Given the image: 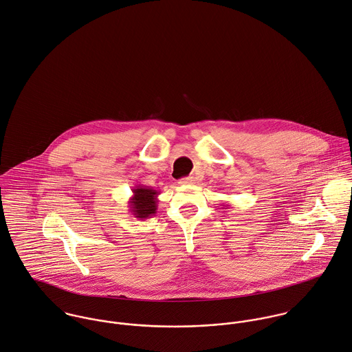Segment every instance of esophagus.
Listing matches in <instances>:
<instances>
[{
    "mask_svg": "<svg viewBox=\"0 0 352 352\" xmlns=\"http://www.w3.org/2000/svg\"><path fill=\"white\" fill-rule=\"evenodd\" d=\"M192 183H194V177H184V179L179 180L180 186H188V184H192Z\"/></svg>",
    "mask_w": 352,
    "mask_h": 352,
    "instance_id": "esophagus-1",
    "label": "esophagus"
}]
</instances>
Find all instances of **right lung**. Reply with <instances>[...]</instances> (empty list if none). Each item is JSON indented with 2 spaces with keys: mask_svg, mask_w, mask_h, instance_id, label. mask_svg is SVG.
I'll use <instances>...</instances> for the list:
<instances>
[{
  "mask_svg": "<svg viewBox=\"0 0 352 352\" xmlns=\"http://www.w3.org/2000/svg\"><path fill=\"white\" fill-rule=\"evenodd\" d=\"M132 194L133 195L128 201V208L133 217L139 220H146L151 216H155L160 195L157 190L139 184L132 188Z\"/></svg>",
  "mask_w": 352,
  "mask_h": 352,
  "instance_id": "add662e5",
  "label": "right lung"
}]
</instances>
